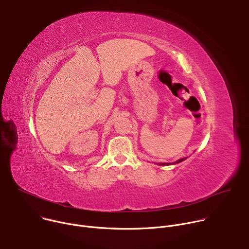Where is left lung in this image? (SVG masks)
<instances>
[{
	"instance_id": "left-lung-1",
	"label": "left lung",
	"mask_w": 249,
	"mask_h": 249,
	"mask_svg": "<svg viewBox=\"0 0 249 249\" xmlns=\"http://www.w3.org/2000/svg\"><path fill=\"white\" fill-rule=\"evenodd\" d=\"M185 160V159H180L179 160H177V161H175L174 163H178V162H181V161H182V160ZM159 164H160V163H159ZM166 164H168V163H161L160 165H166Z\"/></svg>"
}]
</instances>
